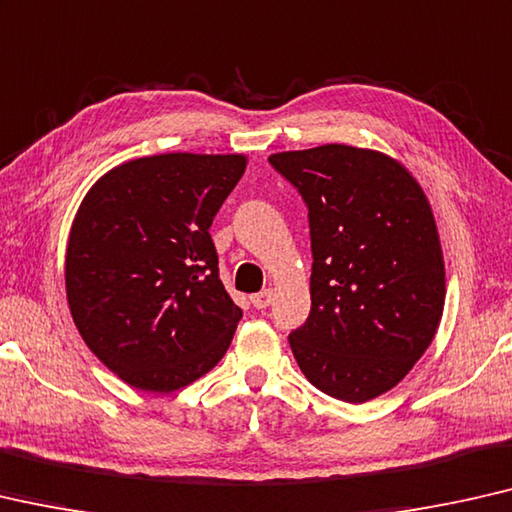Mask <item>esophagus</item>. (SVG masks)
<instances>
[{"label":"esophagus","mask_w":512,"mask_h":512,"mask_svg":"<svg viewBox=\"0 0 512 512\" xmlns=\"http://www.w3.org/2000/svg\"><path fill=\"white\" fill-rule=\"evenodd\" d=\"M250 301H253V305H255L257 310L269 308V305L273 303V289H264V292L253 294V296H250Z\"/></svg>","instance_id":"obj_1"}]
</instances>
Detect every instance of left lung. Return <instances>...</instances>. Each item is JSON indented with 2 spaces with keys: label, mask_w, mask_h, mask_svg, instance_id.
<instances>
[{
  "label": "left lung",
  "mask_w": 512,
  "mask_h": 512,
  "mask_svg": "<svg viewBox=\"0 0 512 512\" xmlns=\"http://www.w3.org/2000/svg\"><path fill=\"white\" fill-rule=\"evenodd\" d=\"M269 163L308 204L310 317L296 363L331 398L368 402L407 377L439 329L446 269L432 207L400 160L322 144Z\"/></svg>",
  "instance_id": "1"
}]
</instances>
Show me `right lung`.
Instances as JSON below:
<instances>
[{"mask_svg": "<svg viewBox=\"0 0 512 512\" xmlns=\"http://www.w3.org/2000/svg\"><path fill=\"white\" fill-rule=\"evenodd\" d=\"M243 154H158L105 172L66 246L73 322L128 386L172 393L230 347L241 308L218 276L209 227L246 172Z\"/></svg>", "mask_w": 512, "mask_h": 512, "instance_id": "add662e5", "label": "right lung"}]
</instances>
